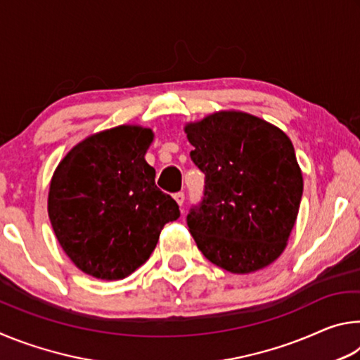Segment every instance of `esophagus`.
Returning a JSON list of instances; mask_svg holds the SVG:
<instances>
[{"label": "esophagus", "instance_id": "1", "mask_svg": "<svg viewBox=\"0 0 360 360\" xmlns=\"http://www.w3.org/2000/svg\"><path fill=\"white\" fill-rule=\"evenodd\" d=\"M173 197H174V200H176V203H178L179 206L184 205V200H186V193H184V192H176V193L173 195Z\"/></svg>", "mask_w": 360, "mask_h": 360}]
</instances>
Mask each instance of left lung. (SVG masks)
<instances>
[{"mask_svg":"<svg viewBox=\"0 0 360 360\" xmlns=\"http://www.w3.org/2000/svg\"><path fill=\"white\" fill-rule=\"evenodd\" d=\"M203 198L187 214L203 255L230 273L262 270L283 254L303 193L289 136L264 119L219 111L186 125Z\"/></svg>","mask_w":360,"mask_h":360,"instance_id":"left-lung-1","label":"left lung"}]
</instances>
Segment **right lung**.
<instances>
[{"label": "right lung", "mask_w": 360, "mask_h": 360, "mask_svg": "<svg viewBox=\"0 0 360 360\" xmlns=\"http://www.w3.org/2000/svg\"><path fill=\"white\" fill-rule=\"evenodd\" d=\"M150 129L120 125L76 144L52 176L47 211L66 255L87 275L112 281L150 257L179 206L155 186L146 162Z\"/></svg>", "instance_id": "add662e5"}]
</instances>
